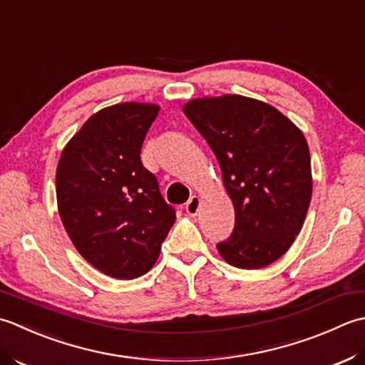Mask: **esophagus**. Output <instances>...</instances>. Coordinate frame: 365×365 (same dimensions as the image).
Here are the masks:
<instances>
[{
    "label": "esophagus",
    "mask_w": 365,
    "mask_h": 365,
    "mask_svg": "<svg viewBox=\"0 0 365 365\" xmlns=\"http://www.w3.org/2000/svg\"><path fill=\"white\" fill-rule=\"evenodd\" d=\"M198 207H200V198L197 195H193V197H190L189 202L185 203V212H187L189 215H197Z\"/></svg>",
    "instance_id": "esophagus-1"
}]
</instances>
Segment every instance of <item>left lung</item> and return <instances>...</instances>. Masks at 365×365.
Returning a JSON list of instances; mask_svg holds the SVG:
<instances>
[{
	"mask_svg": "<svg viewBox=\"0 0 365 365\" xmlns=\"http://www.w3.org/2000/svg\"><path fill=\"white\" fill-rule=\"evenodd\" d=\"M184 113L211 146L235 206V228L217 244L227 263L259 269L299 235L312 198L304 133L277 108L228 94L193 99Z\"/></svg>",
	"mask_w": 365,
	"mask_h": 365,
	"instance_id": "obj_1",
	"label": "left lung"
}]
</instances>
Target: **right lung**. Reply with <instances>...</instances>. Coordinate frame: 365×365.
Wrapping results in <instances>:
<instances>
[{"instance_id":"obj_1","label":"right lung","mask_w":365,"mask_h":365,"mask_svg":"<svg viewBox=\"0 0 365 365\" xmlns=\"http://www.w3.org/2000/svg\"><path fill=\"white\" fill-rule=\"evenodd\" d=\"M154 103L124 102L81 125L56 168L63 225L78 254L110 277L130 280L154 266L176 211L141 163Z\"/></svg>"}]
</instances>
